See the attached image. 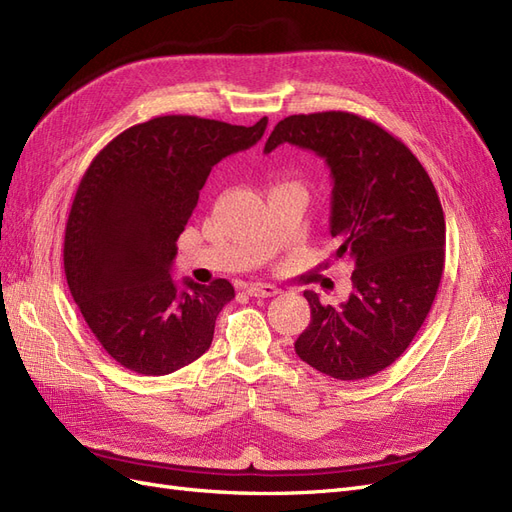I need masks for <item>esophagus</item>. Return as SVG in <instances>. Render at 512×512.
<instances>
[{"instance_id": "34e87169", "label": "esophagus", "mask_w": 512, "mask_h": 512, "mask_svg": "<svg viewBox=\"0 0 512 512\" xmlns=\"http://www.w3.org/2000/svg\"><path fill=\"white\" fill-rule=\"evenodd\" d=\"M245 292L250 294V297L269 299V297H275V294L280 292V288L273 286V284H250V286H245Z\"/></svg>"}]
</instances>
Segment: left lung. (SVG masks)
Instances as JSON below:
<instances>
[{
  "mask_svg": "<svg viewBox=\"0 0 512 512\" xmlns=\"http://www.w3.org/2000/svg\"><path fill=\"white\" fill-rule=\"evenodd\" d=\"M282 143L329 164L335 256L354 267L352 292L339 307L303 292L312 322L294 350L331 378H369L406 352L436 299L446 243L438 192L399 138L354 113L290 115L271 132L265 153Z\"/></svg>",
  "mask_w": 512,
  "mask_h": 512,
  "instance_id": "obj_1",
  "label": "left lung"
}]
</instances>
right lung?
Here are the masks:
<instances>
[{"label": "right lung", "mask_w": 512, "mask_h": 512, "mask_svg": "<svg viewBox=\"0 0 512 512\" xmlns=\"http://www.w3.org/2000/svg\"><path fill=\"white\" fill-rule=\"evenodd\" d=\"M267 121L245 128L156 117L123 130L85 170L66 224L64 271L87 327L119 365L166 376L209 350L235 288L185 280L179 290L170 277L177 239L211 168L256 145Z\"/></svg>", "instance_id": "add662e5"}]
</instances>
